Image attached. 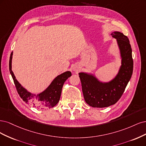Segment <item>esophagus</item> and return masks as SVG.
Returning a JSON list of instances; mask_svg holds the SVG:
<instances>
[{"instance_id": "1", "label": "esophagus", "mask_w": 146, "mask_h": 146, "mask_svg": "<svg viewBox=\"0 0 146 146\" xmlns=\"http://www.w3.org/2000/svg\"><path fill=\"white\" fill-rule=\"evenodd\" d=\"M79 70V68H78L77 67H73V71H78V70Z\"/></svg>"}]
</instances>
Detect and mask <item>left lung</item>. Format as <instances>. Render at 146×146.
Wrapping results in <instances>:
<instances>
[{"label": "left lung", "mask_w": 146, "mask_h": 146, "mask_svg": "<svg viewBox=\"0 0 146 146\" xmlns=\"http://www.w3.org/2000/svg\"><path fill=\"white\" fill-rule=\"evenodd\" d=\"M110 35L116 40L121 59V65L115 77L109 82H102L91 73H79L84 100L93 107L115 104L123 94L133 73L132 51L128 37L119 31Z\"/></svg>", "instance_id": "8db88e82"}]
</instances>
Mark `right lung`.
<instances>
[{
    "mask_svg": "<svg viewBox=\"0 0 146 146\" xmlns=\"http://www.w3.org/2000/svg\"><path fill=\"white\" fill-rule=\"evenodd\" d=\"M12 58L13 52L11 53L9 61V68L17 91L23 101L39 109H50L57 104L60 100L64 84L72 76V73L67 71L58 75L53 80L47 88L43 92L36 95L28 91L16 79L12 71Z\"/></svg>",
    "mask_w": 146,
    "mask_h": 146,
    "instance_id": "1",
    "label": "right lung"
}]
</instances>
